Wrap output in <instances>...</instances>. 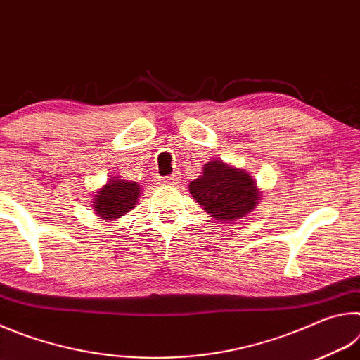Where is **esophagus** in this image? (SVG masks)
Wrapping results in <instances>:
<instances>
[{"label": "esophagus", "instance_id": "esophagus-1", "mask_svg": "<svg viewBox=\"0 0 360 360\" xmlns=\"http://www.w3.org/2000/svg\"><path fill=\"white\" fill-rule=\"evenodd\" d=\"M163 182H165V184H168V186H178L179 184V173H173L172 176H169V178H167Z\"/></svg>", "mask_w": 360, "mask_h": 360}]
</instances>
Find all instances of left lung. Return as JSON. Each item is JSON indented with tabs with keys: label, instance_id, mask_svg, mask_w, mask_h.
<instances>
[{
	"label": "left lung",
	"instance_id": "1",
	"mask_svg": "<svg viewBox=\"0 0 360 360\" xmlns=\"http://www.w3.org/2000/svg\"><path fill=\"white\" fill-rule=\"evenodd\" d=\"M188 191L203 210L224 222L245 217L259 200L251 176L219 160L206 163L203 174L191 182Z\"/></svg>",
	"mask_w": 360,
	"mask_h": 360
}]
</instances>
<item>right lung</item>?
I'll list each match as a JSON object with an SVG mask.
<instances>
[{
	"mask_svg": "<svg viewBox=\"0 0 360 360\" xmlns=\"http://www.w3.org/2000/svg\"><path fill=\"white\" fill-rule=\"evenodd\" d=\"M139 197V186L136 182L122 179H109L108 184L95 195V214L101 219L112 221L124 216L136 205Z\"/></svg>",
	"mask_w": 360,
	"mask_h": 360,
	"instance_id": "obj_1",
	"label": "right lung"
}]
</instances>
